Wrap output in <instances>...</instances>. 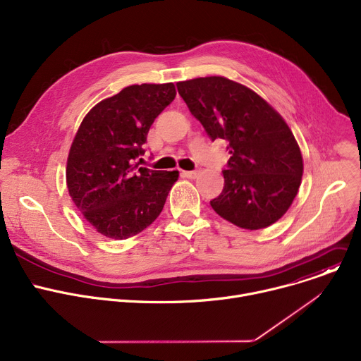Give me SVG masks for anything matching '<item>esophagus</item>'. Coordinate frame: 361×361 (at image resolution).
I'll use <instances>...</instances> for the list:
<instances>
[{"instance_id":"34e87169","label":"esophagus","mask_w":361,"mask_h":361,"mask_svg":"<svg viewBox=\"0 0 361 361\" xmlns=\"http://www.w3.org/2000/svg\"><path fill=\"white\" fill-rule=\"evenodd\" d=\"M183 176L187 178H196L199 176V170H193V171H183Z\"/></svg>"}]
</instances>
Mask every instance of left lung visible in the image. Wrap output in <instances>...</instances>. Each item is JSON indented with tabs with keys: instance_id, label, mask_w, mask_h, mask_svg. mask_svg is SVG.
Segmentation results:
<instances>
[{
	"instance_id": "1",
	"label": "left lung",
	"mask_w": 361,
	"mask_h": 361,
	"mask_svg": "<svg viewBox=\"0 0 361 361\" xmlns=\"http://www.w3.org/2000/svg\"><path fill=\"white\" fill-rule=\"evenodd\" d=\"M190 113L231 154L222 193L210 202L231 224L255 231L290 207L303 174L298 142L283 117L257 92L225 77L177 82Z\"/></svg>"
}]
</instances>
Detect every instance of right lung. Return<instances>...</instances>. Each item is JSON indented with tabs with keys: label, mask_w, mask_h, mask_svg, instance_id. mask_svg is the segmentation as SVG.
Returning a JSON list of instances; mask_svg holds the SVG:
<instances>
[{
	"label": "right lung",
	"mask_w": 361,
	"mask_h": 361,
	"mask_svg": "<svg viewBox=\"0 0 361 361\" xmlns=\"http://www.w3.org/2000/svg\"><path fill=\"white\" fill-rule=\"evenodd\" d=\"M176 94L173 82L130 85L84 117L69 149L66 185L102 235L130 238L162 212L178 171L148 170L136 161L145 154L142 145L154 120Z\"/></svg>",
	"instance_id": "1"
}]
</instances>
